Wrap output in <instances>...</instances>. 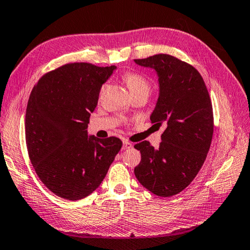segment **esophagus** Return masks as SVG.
Returning a JSON list of instances; mask_svg holds the SVG:
<instances>
[{
	"label": "esophagus",
	"instance_id": "1",
	"mask_svg": "<svg viewBox=\"0 0 250 250\" xmlns=\"http://www.w3.org/2000/svg\"><path fill=\"white\" fill-rule=\"evenodd\" d=\"M132 147H133L132 143H129L128 141L123 142V149H129V148H132Z\"/></svg>",
	"mask_w": 250,
	"mask_h": 250
}]
</instances>
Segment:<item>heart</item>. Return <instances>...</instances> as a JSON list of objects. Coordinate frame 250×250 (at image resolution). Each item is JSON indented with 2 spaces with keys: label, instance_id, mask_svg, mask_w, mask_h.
I'll return each mask as SVG.
<instances>
[{
  "label": "heart",
  "instance_id": "b5f03b06",
  "mask_svg": "<svg viewBox=\"0 0 250 250\" xmlns=\"http://www.w3.org/2000/svg\"><path fill=\"white\" fill-rule=\"evenodd\" d=\"M122 79L126 83L130 93H137V92H146V93H149L150 83L142 74L135 72H124L122 76Z\"/></svg>",
  "mask_w": 250,
  "mask_h": 250
}]
</instances>
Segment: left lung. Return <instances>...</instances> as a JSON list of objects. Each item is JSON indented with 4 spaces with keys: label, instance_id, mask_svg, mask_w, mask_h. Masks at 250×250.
Instances as JSON below:
<instances>
[{
    "label": "left lung",
    "instance_id": "obj_1",
    "mask_svg": "<svg viewBox=\"0 0 250 250\" xmlns=\"http://www.w3.org/2000/svg\"><path fill=\"white\" fill-rule=\"evenodd\" d=\"M135 62L157 72L159 96L150 121L166 129L158 149L147 141L134 146L142 155L134 172L151 193L168 198L185 190L202 168L213 137L212 102L202 76L185 61L159 54Z\"/></svg>",
    "mask_w": 250,
    "mask_h": 250
}]
</instances>
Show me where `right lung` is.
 <instances>
[{"label":"right lung","mask_w":250,"mask_h":250,"mask_svg":"<svg viewBox=\"0 0 250 250\" xmlns=\"http://www.w3.org/2000/svg\"><path fill=\"white\" fill-rule=\"evenodd\" d=\"M115 65L86 62L61 65L39 79L26 108L28 156L52 193L77 201L96 190L121 150L117 137L87 136L100 90Z\"/></svg>","instance_id":"add662e5"}]
</instances>
